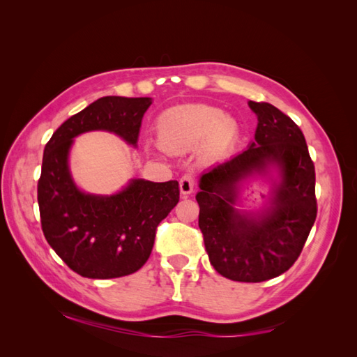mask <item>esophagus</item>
<instances>
[{"label":"esophagus","instance_id":"34e87169","mask_svg":"<svg viewBox=\"0 0 357 357\" xmlns=\"http://www.w3.org/2000/svg\"><path fill=\"white\" fill-rule=\"evenodd\" d=\"M193 188H195V178L190 174H185L180 178V192L183 195H189V193L193 192Z\"/></svg>","mask_w":357,"mask_h":357}]
</instances>
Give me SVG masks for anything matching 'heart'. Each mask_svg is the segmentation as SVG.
<instances>
[{
	"label": "heart",
	"mask_w": 357,
	"mask_h": 357,
	"mask_svg": "<svg viewBox=\"0 0 357 357\" xmlns=\"http://www.w3.org/2000/svg\"><path fill=\"white\" fill-rule=\"evenodd\" d=\"M158 132L162 147L169 152H186L202 143V159L215 160L228 153L238 135V123L218 107L190 104L162 113Z\"/></svg>",
	"instance_id": "b5f03b06"
}]
</instances>
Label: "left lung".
Returning <instances> with one entry per match:
<instances>
[{
    "label": "left lung",
    "mask_w": 357,
    "mask_h": 357,
    "mask_svg": "<svg viewBox=\"0 0 357 357\" xmlns=\"http://www.w3.org/2000/svg\"><path fill=\"white\" fill-rule=\"evenodd\" d=\"M257 116L255 142L215 165L199 181V229L215 271L234 282L261 283L296 262L317 215L316 171L305 137L289 116L269 102H248ZM277 163L282 181L264 213L233 208L236 185Z\"/></svg>",
    "instance_id": "1"
}]
</instances>
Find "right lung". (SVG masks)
<instances>
[{"mask_svg":"<svg viewBox=\"0 0 357 357\" xmlns=\"http://www.w3.org/2000/svg\"><path fill=\"white\" fill-rule=\"evenodd\" d=\"M150 98L102 96L67 119L47 142L37 185L41 229L70 269L88 278L134 274L152 253L156 229L180 198L178 181L132 180L112 197L75 188L68 169L73 138L102 129L135 146Z\"/></svg>","mask_w":357,"mask_h":357,"instance_id":"obj_1","label":"right lung"}]
</instances>
